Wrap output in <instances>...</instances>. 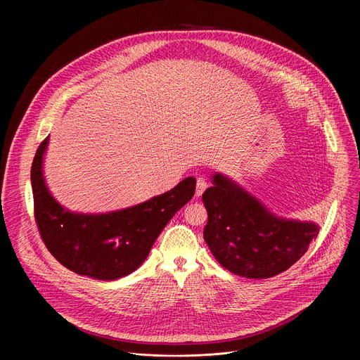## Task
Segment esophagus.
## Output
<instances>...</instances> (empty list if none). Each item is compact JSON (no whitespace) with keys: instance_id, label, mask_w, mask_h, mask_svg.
<instances>
[{"instance_id":"1","label":"esophagus","mask_w":360,"mask_h":360,"mask_svg":"<svg viewBox=\"0 0 360 360\" xmlns=\"http://www.w3.org/2000/svg\"><path fill=\"white\" fill-rule=\"evenodd\" d=\"M207 186H208L207 181H205L203 178H198V179H196V191H195V196H196V198H199V196L203 193V191L207 189Z\"/></svg>"}]
</instances>
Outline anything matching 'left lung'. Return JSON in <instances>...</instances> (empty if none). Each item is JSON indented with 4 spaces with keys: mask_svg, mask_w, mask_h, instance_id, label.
Wrapping results in <instances>:
<instances>
[{
    "mask_svg": "<svg viewBox=\"0 0 360 360\" xmlns=\"http://www.w3.org/2000/svg\"><path fill=\"white\" fill-rule=\"evenodd\" d=\"M202 200L208 212L203 239L215 259L238 276L266 279L289 269L319 233L315 222L275 215L219 172L212 175Z\"/></svg>",
    "mask_w": 360,
    "mask_h": 360,
    "instance_id": "obj_1",
    "label": "left lung"
}]
</instances>
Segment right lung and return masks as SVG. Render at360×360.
<instances>
[{
	"mask_svg": "<svg viewBox=\"0 0 360 360\" xmlns=\"http://www.w3.org/2000/svg\"><path fill=\"white\" fill-rule=\"evenodd\" d=\"M49 136L37 149L31 168L35 221L48 250L70 271L114 281L136 271L172 217L195 193V178L134 207L105 212H72L53 196L44 178Z\"/></svg>",
	"mask_w": 360,
	"mask_h": 360,
	"instance_id": "right-lung-1",
	"label": "right lung"
}]
</instances>
